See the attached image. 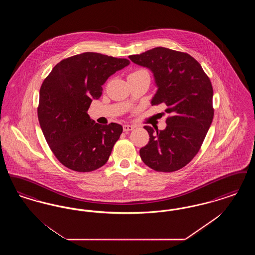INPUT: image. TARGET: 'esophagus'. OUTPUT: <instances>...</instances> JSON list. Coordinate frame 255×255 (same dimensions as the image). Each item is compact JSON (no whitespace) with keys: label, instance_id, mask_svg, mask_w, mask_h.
I'll return each instance as SVG.
<instances>
[{"label":"esophagus","instance_id":"esophagus-1","mask_svg":"<svg viewBox=\"0 0 255 255\" xmlns=\"http://www.w3.org/2000/svg\"><path fill=\"white\" fill-rule=\"evenodd\" d=\"M132 130H133V126H132V125H128V124L123 125V131L124 132H129V131H132Z\"/></svg>","mask_w":255,"mask_h":255}]
</instances>
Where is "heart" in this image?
Listing matches in <instances>:
<instances>
[{
    "instance_id": "b5f03b06",
    "label": "heart",
    "mask_w": 255,
    "mask_h": 255,
    "mask_svg": "<svg viewBox=\"0 0 255 255\" xmlns=\"http://www.w3.org/2000/svg\"><path fill=\"white\" fill-rule=\"evenodd\" d=\"M141 73H148L147 71L143 70V69H138V70H135L133 71V73H130L129 76H132V75H136V74H141Z\"/></svg>"
}]
</instances>
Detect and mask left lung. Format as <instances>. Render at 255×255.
<instances>
[{"label": "left lung", "mask_w": 255, "mask_h": 255, "mask_svg": "<svg viewBox=\"0 0 255 255\" xmlns=\"http://www.w3.org/2000/svg\"><path fill=\"white\" fill-rule=\"evenodd\" d=\"M154 73L158 91L152 105L165 104L164 130L145 126L149 141L139 155L158 172H174L189 163L203 144L214 116L213 88L198 61L186 52L158 47L130 55Z\"/></svg>", "instance_id": "left-lung-1"}]
</instances>
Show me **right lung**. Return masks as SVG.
Returning a JSON list of instances; mask_svg holds the SVG:
<instances>
[{
  "mask_svg": "<svg viewBox=\"0 0 255 255\" xmlns=\"http://www.w3.org/2000/svg\"><path fill=\"white\" fill-rule=\"evenodd\" d=\"M130 61L97 52H84L60 61L40 89L38 121L51 152L76 172L103 166L122 133L118 123L100 125L90 119L93 99L102 85Z\"/></svg>",
  "mask_w": 255,
  "mask_h": 255,
  "instance_id": "obj_1",
  "label": "right lung"
}]
</instances>
